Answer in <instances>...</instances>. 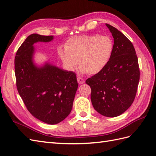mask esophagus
Segmentation results:
<instances>
[{"mask_svg":"<svg viewBox=\"0 0 156 156\" xmlns=\"http://www.w3.org/2000/svg\"><path fill=\"white\" fill-rule=\"evenodd\" d=\"M77 80H78V83H79L80 84H84V83L85 82L84 79L81 78V77H80V76L77 77Z\"/></svg>","mask_w":156,"mask_h":156,"instance_id":"1","label":"esophagus"}]
</instances>
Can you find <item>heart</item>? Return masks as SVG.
<instances>
[{"label":"heart","instance_id":"b5f03b06","mask_svg":"<svg viewBox=\"0 0 156 156\" xmlns=\"http://www.w3.org/2000/svg\"><path fill=\"white\" fill-rule=\"evenodd\" d=\"M64 47L58 49V54L67 70L74 71L80 61L82 73L94 75L109 62L114 44L108 36L80 35L67 40Z\"/></svg>","mask_w":156,"mask_h":156}]
</instances>
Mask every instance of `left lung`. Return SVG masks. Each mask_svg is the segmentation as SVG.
<instances>
[{
	"mask_svg": "<svg viewBox=\"0 0 156 156\" xmlns=\"http://www.w3.org/2000/svg\"><path fill=\"white\" fill-rule=\"evenodd\" d=\"M114 38V49L103 70L86 80L94 108L106 117H116L131 106L140 80L138 60L132 43L117 28L106 24Z\"/></svg>",
	"mask_w": 156,
	"mask_h": 156,
	"instance_id": "8db88e82",
	"label": "left lung"
}]
</instances>
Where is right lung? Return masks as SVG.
I'll return each instance as SVG.
<instances>
[{"label": "right lung", "mask_w": 156, "mask_h": 156, "mask_svg": "<svg viewBox=\"0 0 156 156\" xmlns=\"http://www.w3.org/2000/svg\"><path fill=\"white\" fill-rule=\"evenodd\" d=\"M53 39V36L30 34L18 49L14 59L17 90L27 110L34 118L51 125L70 114L78 89L74 72L48 62L42 66L34 63V43Z\"/></svg>", "instance_id": "right-lung-1"}]
</instances>
